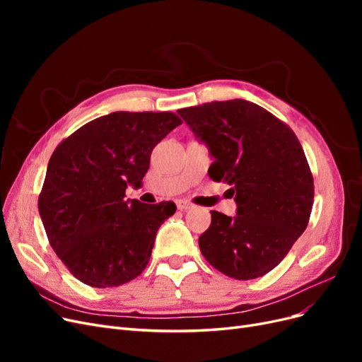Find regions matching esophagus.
Here are the masks:
<instances>
[{"instance_id":"1","label":"esophagus","mask_w":362,"mask_h":362,"mask_svg":"<svg viewBox=\"0 0 362 362\" xmlns=\"http://www.w3.org/2000/svg\"><path fill=\"white\" fill-rule=\"evenodd\" d=\"M177 208L181 211H187L190 208H193V205L190 202H185V201H177Z\"/></svg>"}]
</instances>
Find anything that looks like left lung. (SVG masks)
I'll return each mask as SVG.
<instances>
[{
	"label": "left lung",
	"mask_w": 362,
	"mask_h": 362,
	"mask_svg": "<svg viewBox=\"0 0 362 362\" xmlns=\"http://www.w3.org/2000/svg\"><path fill=\"white\" fill-rule=\"evenodd\" d=\"M178 115L213 156L210 178L231 185L237 204L234 217L211 211V225L199 237L202 255L229 278L266 275L310 221L314 181L298 137L245 100L205 103Z\"/></svg>",
	"instance_id": "8db88e82"
}]
</instances>
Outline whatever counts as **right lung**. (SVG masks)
<instances>
[{"instance_id":"1","label":"right lung","mask_w":362,"mask_h":362,"mask_svg":"<svg viewBox=\"0 0 362 362\" xmlns=\"http://www.w3.org/2000/svg\"><path fill=\"white\" fill-rule=\"evenodd\" d=\"M181 119L170 112H115L90 120L54 149L39 194L49 245L72 275L96 288L137 278L161 223L177 210L125 199L151 152Z\"/></svg>"}]
</instances>
